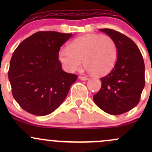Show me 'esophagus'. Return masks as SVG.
<instances>
[{
  "label": "esophagus",
  "mask_w": 152,
  "mask_h": 152,
  "mask_svg": "<svg viewBox=\"0 0 152 152\" xmlns=\"http://www.w3.org/2000/svg\"><path fill=\"white\" fill-rule=\"evenodd\" d=\"M79 79L81 81H87L88 79V78L85 77V76H79Z\"/></svg>",
  "instance_id": "obj_1"
}]
</instances>
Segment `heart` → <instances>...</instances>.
Here are the masks:
<instances>
[{
    "label": "heart",
    "instance_id": "obj_1",
    "mask_svg": "<svg viewBox=\"0 0 152 152\" xmlns=\"http://www.w3.org/2000/svg\"><path fill=\"white\" fill-rule=\"evenodd\" d=\"M118 58V47L112 38L106 35L91 34L75 38L58 53L63 69L69 73L79 70L82 60L87 71L104 76L112 70Z\"/></svg>",
    "mask_w": 152,
    "mask_h": 152
}]
</instances>
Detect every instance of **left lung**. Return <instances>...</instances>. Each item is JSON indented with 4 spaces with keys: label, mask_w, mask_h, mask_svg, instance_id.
I'll return each instance as SVG.
<instances>
[{
    "label": "left lung",
    "mask_w": 152,
    "mask_h": 152,
    "mask_svg": "<svg viewBox=\"0 0 152 152\" xmlns=\"http://www.w3.org/2000/svg\"><path fill=\"white\" fill-rule=\"evenodd\" d=\"M99 31L114 40L118 47V58L111 72L100 78L102 87L93 99L106 113L119 115L139 104L145 86L144 59L131 38L112 29Z\"/></svg>",
    "instance_id": "8db88e82"
}]
</instances>
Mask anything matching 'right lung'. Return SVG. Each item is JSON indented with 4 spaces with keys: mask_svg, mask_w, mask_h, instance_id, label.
<instances>
[{
    "mask_svg": "<svg viewBox=\"0 0 152 152\" xmlns=\"http://www.w3.org/2000/svg\"><path fill=\"white\" fill-rule=\"evenodd\" d=\"M72 36L40 31L23 41L10 59L8 79L13 98L23 109L36 116L51 114L65 100L78 76L62 70L60 48Z\"/></svg>",
    "mask_w": 152,
    "mask_h": 152,
    "instance_id": "add662e5",
    "label": "right lung"
}]
</instances>
